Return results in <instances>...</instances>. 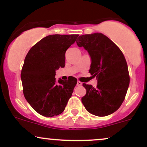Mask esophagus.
<instances>
[{"instance_id":"34e87169","label":"esophagus","mask_w":147,"mask_h":147,"mask_svg":"<svg viewBox=\"0 0 147 147\" xmlns=\"http://www.w3.org/2000/svg\"><path fill=\"white\" fill-rule=\"evenodd\" d=\"M77 86H82V83L81 82L78 81V82H77Z\"/></svg>"}]
</instances>
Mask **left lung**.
<instances>
[{
	"label": "left lung",
	"instance_id": "8db88e82",
	"mask_svg": "<svg viewBox=\"0 0 147 147\" xmlns=\"http://www.w3.org/2000/svg\"><path fill=\"white\" fill-rule=\"evenodd\" d=\"M79 47L87 50L91 58L89 73L96 77V88L84 83L86 93L82 102L88 112L105 117L117 110L125 99L130 76L128 65L121 49L102 33L80 35Z\"/></svg>",
	"mask_w": 147,
	"mask_h": 147
}]
</instances>
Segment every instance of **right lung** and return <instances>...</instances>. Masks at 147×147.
I'll return each mask as SVG.
<instances>
[{"label":"right lung","mask_w":147,"mask_h":147,"mask_svg":"<svg viewBox=\"0 0 147 147\" xmlns=\"http://www.w3.org/2000/svg\"><path fill=\"white\" fill-rule=\"evenodd\" d=\"M79 35H50L32 47L21 72L23 93L35 111L52 117L64 111L77 79L56 80V70L65 66V51Z\"/></svg>","instance_id":"right-lung-1"}]
</instances>
